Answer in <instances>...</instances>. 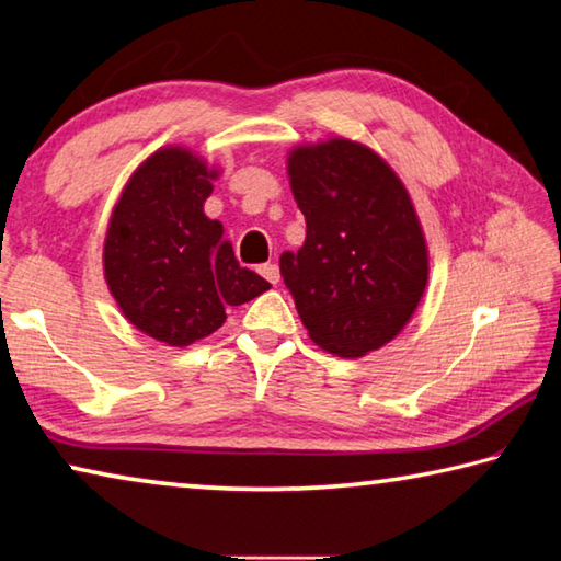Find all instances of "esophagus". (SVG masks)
<instances>
[{"instance_id":"34e87169","label":"esophagus","mask_w":561,"mask_h":561,"mask_svg":"<svg viewBox=\"0 0 561 561\" xmlns=\"http://www.w3.org/2000/svg\"><path fill=\"white\" fill-rule=\"evenodd\" d=\"M261 275L268 283H273V286H278V280H280V268L275 263H265V265H261Z\"/></svg>"}]
</instances>
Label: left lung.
Listing matches in <instances>:
<instances>
[{"label":"left lung","instance_id":"8db88e82","mask_svg":"<svg viewBox=\"0 0 561 561\" xmlns=\"http://www.w3.org/2000/svg\"><path fill=\"white\" fill-rule=\"evenodd\" d=\"M288 179L306 243L280 255L310 341L337 357L380 351L415 316L430 278L425 231L405 183L360 141L298 144Z\"/></svg>","mask_w":561,"mask_h":561}]
</instances>
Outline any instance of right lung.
Instances as JSON below:
<instances>
[{
  "label": "right lung",
  "instance_id": "right-lung-1",
  "mask_svg": "<svg viewBox=\"0 0 561 561\" xmlns=\"http://www.w3.org/2000/svg\"><path fill=\"white\" fill-rule=\"evenodd\" d=\"M218 173L188 146H161L128 176L106 226L108 293L128 323L171 347L216 333L228 306L271 288L204 214Z\"/></svg>",
  "mask_w": 561,
  "mask_h": 561
}]
</instances>
